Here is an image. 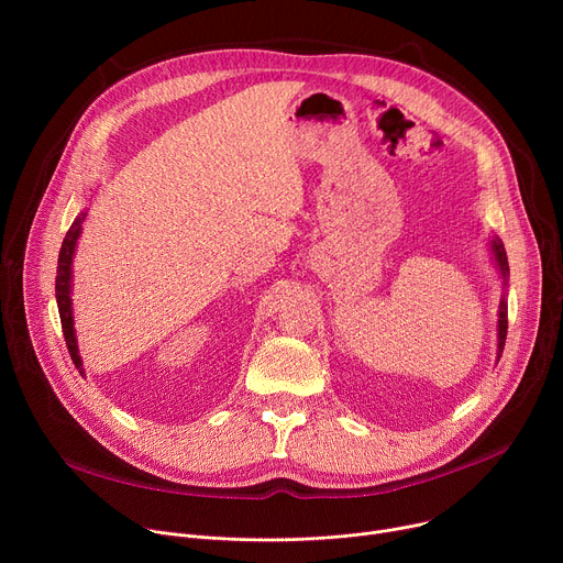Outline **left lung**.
<instances>
[{"mask_svg": "<svg viewBox=\"0 0 563 563\" xmlns=\"http://www.w3.org/2000/svg\"><path fill=\"white\" fill-rule=\"evenodd\" d=\"M488 246H490V255H493V262L497 266V274L501 278V289H505V294H501L499 299V310H497V361L501 356V349H505V340H507V285H509V260H507V251H505V244H501L499 236H493V240H488Z\"/></svg>", "mask_w": 563, "mask_h": 563, "instance_id": "8db88e82", "label": "left lung"}]
</instances>
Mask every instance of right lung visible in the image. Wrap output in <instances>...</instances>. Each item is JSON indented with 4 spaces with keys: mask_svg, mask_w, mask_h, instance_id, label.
<instances>
[{
    "mask_svg": "<svg viewBox=\"0 0 563 563\" xmlns=\"http://www.w3.org/2000/svg\"><path fill=\"white\" fill-rule=\"evenodd\" d=\"M86 212H79V217L73 221L70 230L66 232V240L62 244V251H58V266H56V306H58V317H62V329L64 338L70 351V358L79 374L84 376V363L79 356V346H77V333H75V317H73V257L77 249V240L81 234Z\"/></svg>",
    "mask_w": 563,
    "mask_h": 563,
    "instance_id": "obj_1",
    "label": "right lung"
}]
</instances>
